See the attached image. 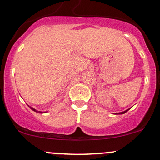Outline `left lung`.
I'll use <instances>...</instances> for the list:
<instances>
[{
	"instance_id": "1",
	"label": "left lung",
	"mask_w": 160,
	"mask_h": 160,
	"mask_svg": "<svg viewBox=\"0 0 160 160\" xmlns=\"http://www.w3.org/2000/svg\"><path fill=\"white\" fill-rule=\"evenodd\" d=\"M128 110H129V109H128V110H126V111H122V112H120V113H118V114H124V113H125V112H126V111H128Z\"/></svg>"
}]
</instances>
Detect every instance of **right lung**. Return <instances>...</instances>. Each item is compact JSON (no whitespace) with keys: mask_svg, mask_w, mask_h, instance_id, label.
Instances as JSON below:
<instances>
[{"mask_svg":"<svg viewBox=\"0 0 160 160\" xmlns=\"http://www.w3.org/2000/svg\"><path fill=\"white\" fill-rule=\"evenodd\" d=\"M30 108L32 109V111H35V112H38V113H42V111H38L37 110H35V108H32V107H30ZM44 113H46V112H44Z\"/></svg>","mask_w":160,"mask_h":160,"instance_id":"obj_1","label":"right lung"}]
</instances>
